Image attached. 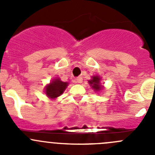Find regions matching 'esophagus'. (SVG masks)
I'll return each mask as SVG.
<instances>
[{
    "mask_svg": "<svg viewBox=\"0 0 155 155\" xmlns=\"http://www.w3.org/2000/svg\"><path fill=\"white\" fill-rule=\"evenodd\" d=\"M76 82H78V83H82V77H77L76 78Z\"/></svg>",
    "mask_w": 155,
    "mask_h": 155,
    "instance_id": "34e87169",
    "label": "esophagus"
}]
</instances>
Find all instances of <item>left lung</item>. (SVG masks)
<instances>
[{"label":"left lung","mask_w":155,"mask_h":155,"mask_svg":"<svg viewBox=\"0 0 155 155\" xmlns=\"http://www.w3.org/2000/svg\"><path fill=\"white\" fill-rule=\"evenodd\" d=\"M101 79H102L100 76L98 75H95V76H92V79L88 80L89 86L95 92H99L104 89V86H102L101 83Z\"/></svg>","instance_id":"8db88e82"}]
</instances>
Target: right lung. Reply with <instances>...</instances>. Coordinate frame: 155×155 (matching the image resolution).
Wrapping results in <instances>:
<instances>
[{"mask_svg": "<svg viewBox=\"0 0 155 155\" xmlns=\"http://www.w3.org/2000/svg\"><path fill=\"white\" fill-rule=\"evenodd\" d=\"M68 85L67 82H63L60 78H55L45 86L44 92L49 99H56L64 92Z\"/></svg>", "mask_w": 155, "mask_h": 155, "instance_id": "1", "label": "right lung"}]
</instances>
